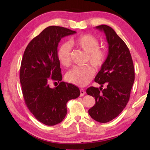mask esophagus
<instances>
[{
	"label": "esophagus",
	"instance_id": "1",
	"mask_svg": "<svg viewBox=\"0 0 150 150\" xmlns=\"http://www.w3.org/2000/svg\"><path fill=\"white\" fill-rule=\"evenodd\" d=\"M80 91H81V97L84 96V94H85V91L83 90V89L81 88L80 90Z\"/></svg>",
	"mask_w": 150,
	"mask_h": 150
}]
</instances>
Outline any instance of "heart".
<instances>
[{
	"label": "heart",
	"instance_id": "heart-1",
	"mask_svg": "<svg viewBox=\"0 0 150 150\" xmlns=\"http://www.w3.org/2000/svg\"><path fill=\"white\" fill-rule=\"evenodd\" d=\"M73 43L87 53L86 62H90L94 68L98 69L103 66L106 59V50L99 47V41L90 34L82 35L73 40ZM71 51L69 44L67 42L60 45L57 51V58L64 67L71 65ZM95 74V70L91 66H77L73 68L66 75V79L70 83L78 86H84L91 81Z\"/></svg>",
	"mask_w": 150,
	"mask_h": 150
}]
</instances>
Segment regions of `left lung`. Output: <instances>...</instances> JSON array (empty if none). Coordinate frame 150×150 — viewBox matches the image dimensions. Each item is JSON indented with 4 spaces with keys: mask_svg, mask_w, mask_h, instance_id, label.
I'll return each instance as SVG.
<instances>
[{
    "mask_svg": "<svg viewBox=\"0 0 150 150\" xmlns=\"http://www.w3.org/2000/svg\"><path fill=\"white\" fill-rule=\"evenodd\" d=\"M106 35L108 55L95 81L103 87H90L88 95L95 97V104L88 110L92 119L101 123L114 119L122 112L129 101L135 80V70L129 50L125 42L107 25L96 26Z\"/></svg>",
    "mask_w": 150,
    "mask_h": 150,
    "instance_id": "obj_1",
    "label": "left lung"
}]
</instances>
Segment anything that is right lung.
Returning <instances> with one entry per match:
<instances>
[{"instance_id": "obj_1", "label": "right lung", "mask_w": 150, "mask_h": 150, "mask_svg": "<svg viewBox=\"0 0 150 150\" xmlns=\"http://www.w3.org/2000/svg\"><path fill=\"white\" fill-rule=\"evenodd\" d=\"M75 33L64 27H47L28 44L22 59L20 81L25 103L34 117L47 126L62 122L67 114L68 101L81 93L76 86L61 82L57 58L62 38ZM52 80L60 81L58 86L50 88Z\"/></svg>"}]
</instances>
